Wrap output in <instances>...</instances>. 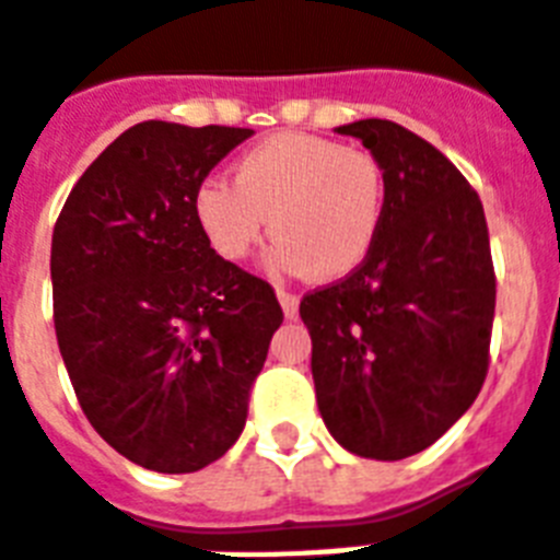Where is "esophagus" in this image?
Returning a JSON list of instances; mask_svg holds the SVG:
<instances>
[{
    "mask_svg": "<svg viewBox=\"0 0 560 560\" xmlns=\"http://www.w3.org/2000/svg\"><path fill=\"white\" fill-rule=\"evenodd\" d=\"M276 296H279V305L284 311V317L293 319L299 314V296L288 293V290H276Z\"/></svg>",
    "mask_w": 560,
    "mask_h": 560,
    "instance_id": "1",
    "label": "esophagus"
}]
</instances>
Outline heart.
<instances>
[{
    "mask_svg": "<svg viewBox=\"0 0 560 560\" xmlns=\"http://www.w3.org/2000/svg\"><path fill=\"white\" fill-rule=\"evenodd\" d=\"M234 185L196 187L194 217L223 261H243L267 234L272 272L323 281L355 272L373 252L384 217V176L370 152L314 135H272L232 166Z\"/></svg>",
    "mask_w": 560,
    "mask_h": 560,
    "instance_id": "1",
    "label": "heart"
}]
</instances>
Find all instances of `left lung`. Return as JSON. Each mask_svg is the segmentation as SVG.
<instances>
[{
	"instance_id": "obj_1",
	"label": "left lung",
	"mask_w": 560,
	"mask_h": 560,
	"mask_svg": "<svg viewBox=\"0 0 560 560\" xmlns=\"http://www.w3.org/2000/svg\"><path fill=\"white\" fill-rule=\"evenodd\" d=\"M384 176L373 252L302 299L323 422L375 460L429 450L476 402L488 375L497 279L479 194L432 143L390 119L335 128Z\"/></svg>"
}]
</instances>
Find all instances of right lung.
<instances>
[{
    "mask_svg": "<svg viewBox=\"0 0 560 560\" xmlns=\"http://www.w3.org/2000/svg\"><path fill=\"white\" fill-rule=\"evenodd\" d=\"M249 128L147 119L122 131L52 232L55 335L72 390L108 446L155 472H196L241 438L281 305L208 246L205 176Z\"/></svg>",
    "mask_w": 560,
    "mask_h": 560,
    "instance_id": "add662e5",
    "label": "right lung"
}]
</instances>
